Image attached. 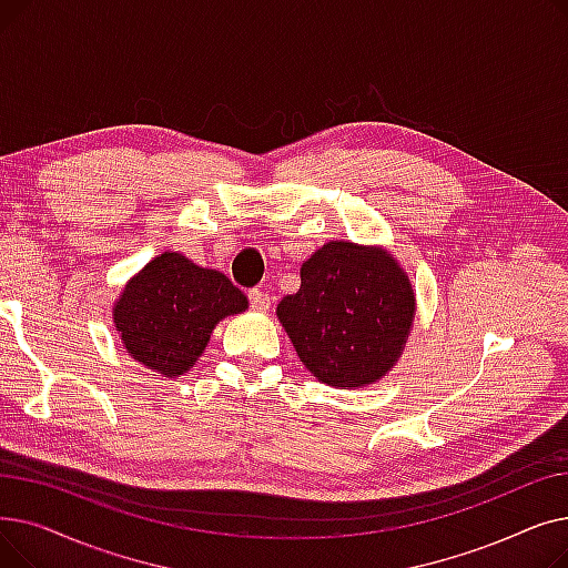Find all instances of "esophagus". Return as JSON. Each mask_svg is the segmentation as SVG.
Masks as SVG:
<instances>
[{"instance_id":"34e87169","label":"esophagus","mask_w":568,"mask_h":568,"mask_svg":"<svg viewBox=\"0 0 568 568\" xmlns=\"http://www.w3.org/2000/svg\"><path fill=\"white\" fill-rule=\"evenodd\" d=\"M248 302H251V306L255 308V311H266L268 306H272V296H268L264 290H260V287H253V290H248Z\"/></svg>"}]
</instances>
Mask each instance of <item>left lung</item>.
Wrapping results in <instances>:
<instances>
[{"instance_id":"left-lung-1","label":"left lung","mask_w":568,"mask_h":568,"mask_svg":"<svg viewBox=\"0 0 568 568\" xmlns=\"http://www.w3.org/2000/svg\"><path fill=\"white\" fill-rule=\"evenodd\" d=\"M276 313L304 366L320 382L352 389L398 362L414 292L386 251L329 242L302 264V287Z\"/></svg>"}]
</instances>
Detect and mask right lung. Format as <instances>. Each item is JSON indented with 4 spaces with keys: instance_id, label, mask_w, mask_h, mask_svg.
<instances>
[{
    "instance_id": "add662e5",
    "label": "right lung",
    "mask_w": 568,
    "mask_h": 568,
    "mask_svg": "<svg viewBox=\"0 0 568 568\" xmlns=\"http://www.w3.org/2000/svg\"><path fill=\"white\" fill-rule=\"evenodd\" d=\"M246 306V294L221 272L163 253L126 285L114 322L133 359L176 377L197 362L219 320Z\"/></svg>"
}]
</instances>
